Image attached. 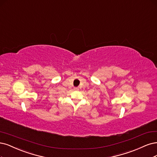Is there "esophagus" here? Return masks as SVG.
<instances>
[{
	"instance_id": "1",
	"label": "esophagus",
	"mask_w": 157,
	"mask_h": 157,
	"mask_svg": "<svg viewBox=\"0 0 157 157\" xmlns=\"http://www.w3.org/2000/svg\"><path fill=\"white\" fill-rule=\"evenodd\" d=\"M74 90H78V88H74Z\"/></svg>"
}]
</instances>
